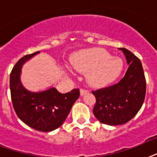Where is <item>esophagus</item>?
I'll list each match as a JSON object with an SVG mask.
<instances>
[{
	"label": "esophagus",
	"mask_w": 157,
	"mask_h": 157,
	"mask_svg": "<svg viewBox=\"0 0 157 157\" xmlns=\"http://www.w3.org/2000/svg\"><path fill=\"white\" fill-rule=\"evenodd\" d=\"M89 91L86 90H84V89H81V90H80V94H81V96H83L84 94H86L88 93Z\"/></svg>",
	"instance_id": "obj_1"
}]
</instances>
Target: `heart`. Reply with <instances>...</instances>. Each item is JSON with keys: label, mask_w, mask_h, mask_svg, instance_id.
Listing matches in <instances>:
<instances>
[{"label": "heart", "mask_w": 157, "mask_h": 157, "mask_svg": "<svg viewBox=\"0 0 157 157\" xmlns=\"http://www.w3.org/2000/svg\"><path fill=\"white\" fill-rule=\"evenodd\" d=\"M70 61L76 71L86 74L87 82L94 87H101L114 81L123 70L121 59L112 57L101 48L77 51L71 55Z\"/></svg>", "instance_id": "heart-1"}]
</instances>
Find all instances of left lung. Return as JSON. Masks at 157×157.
I'll list each match as a JSON object with an SVG mask.
<instances>
[{
    "instance_id": "obj_1",
    "label": "left lung",
    "mask_w": 157,
    "mask_h": 157,
    "mask_svg": "<svg viewBox=\"0 0 157 157\" xmlns=\"http://www.w3.org/2000/svg\"><path fill=\"white\" fill-rule=\"evenodd\" d=\"M129 67L124 76L116 85L92 93L96 98L93 109L98 121L108 125L127 123L143 106L146 94V80L141 61L133 53L119 48Z\"/></svg>"
}]
</instances>
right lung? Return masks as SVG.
Returning a JSON list of instances; mask_svg holds the SVG:
<instances>
[{
	"label": "right lung",
	"mask_w": 157,
	"mask_h": 157,
	"mask_svg": "<svg viewBox=\"0 0 157 157\" xmlns=\"http://www.w3.org/2000/svg\"><path fill=\"white\" fill-rule=\"evenodd\" d=\"M39 51L23 57L11 71L10 87L13 109L18 117L31 128L41 132H50L63 124L71 107L78 99L80 91L74 89L61 94L54 87L33 92L27 90L21 82L23 65Z\"/></svg>",
	"instance_id": "right-lung-1"
}]
</instances>
